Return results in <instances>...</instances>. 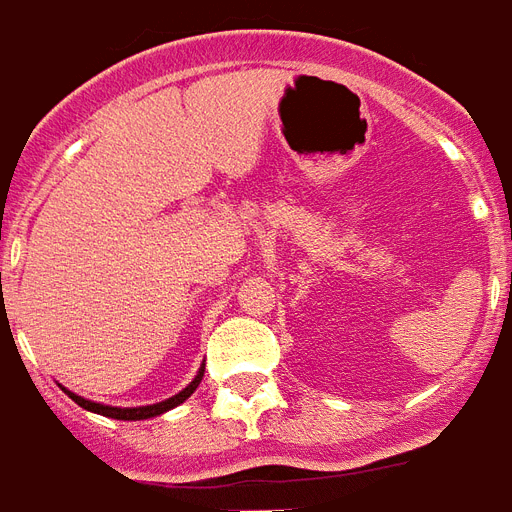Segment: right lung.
I'll return each instance as SVG.
<instances>
[{
	"instance_id": "1",
	"label": "right lung",
	"mask_w": 512,
	"mask_h": 512,
	"mask_svg": "<svg viewBox=\"0 0 512 512\" xmlns=\"http://www.w3.org/2000/svg\"><path fill=\"white\" fill-rule=\"evenodd\" d=\"M201 377H204V366H201L199 372H196V377H193V380L188 382L180 393H175L172 398H164V401L151 406H108V404H98V401H90V398L76 396V393H71V390L66 388L63 390H66V396L71 398V401H76V404L82 406V409H87V412L103 414V417H111V420H151V417H159V414L170 412V409L180 406L185 398H191L193 390L199 388Z\"/></svg>"
}]
</instances>
